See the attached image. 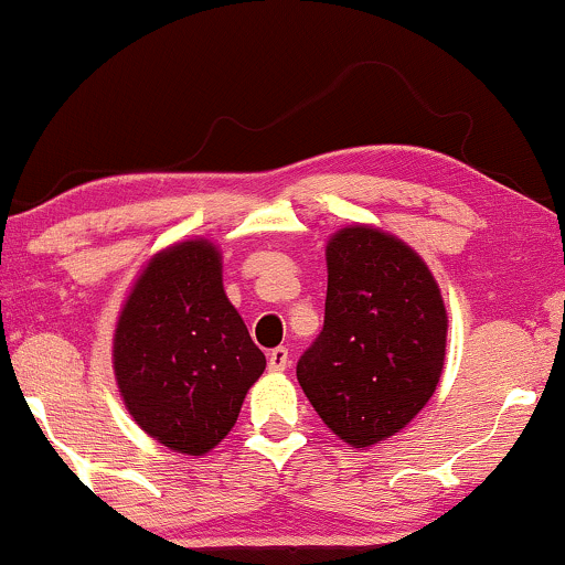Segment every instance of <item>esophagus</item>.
I'll return each mask as SVG.
<instances>
[{"instance_id":"34e87169","label":"esophagus","mask_w":565,"mask_h":565,"mask_svg":"<svg viewBox=\"0 0 565 565\" xmlns=\"http://www.w3.org/2000/svg\"><path fill=\"white\" fill-rule=\"evenodd\" d=\"M267 362H269V370H271V373H282V370L288 367V364H290V354H288V349H282V347L271 349L269 354H267Z\"/></svg>"}]
</instances>
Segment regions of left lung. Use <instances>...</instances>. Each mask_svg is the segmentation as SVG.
<instances>
[{"label":"left lung","mask_w":565,"mask_h":565,"mask_svg":"<svg viewBox=\"0 0 565 565\" xmlns=\"http://www.w3.org/2000/svg\"><path fill=\"white\" fill-rule=\"evenodd\" d=\"M324 324L298 360L303 394L338 439L367 449L407 428L441 381L447 307L417 250L349 224L330 235Z\"/></svg>","instance_id":"left-lung-1"}]
</instances>
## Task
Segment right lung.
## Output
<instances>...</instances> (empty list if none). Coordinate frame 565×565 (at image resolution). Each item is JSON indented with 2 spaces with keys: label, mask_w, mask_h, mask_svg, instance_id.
Wrapping results in <instances>:
<instances>
[{
  "label": "right lung",
  "mask_w": 565,
  "mask_h": 565,
  "mask_svg": "<svg viewBox=\"0 0 565 565\" xmlns=\"http://www.w3.org/2000/svg\"><path fill=\"white\" fill-rule=\"evenodd\" d=\"M264 367L224 294L214 243L192 237L150 256L113 333L118 391L145 434L182 455L211 452Z\"/></svg>",
  "instance_id": "obj_1"
}]
</instances>
